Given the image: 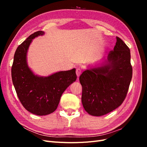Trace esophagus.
Returning a JSON list of instances; mask_svg holds the SVG:
<instances>
[{
  "label": "esophagus",
  "mask_w": 147,
  "mask_h": 147,
  "mask_svg": "<svg viewBox=\"0 0 147 147\" xmlns=\"http://www.w3.org/2000/svg\"><path fill=\"white\" fill-rule=\"evenodd\" d=\"M81 72H82V70L78 68L76 69V74H77V76L78 77H80V74H81Z\"/></svg>",
  "instance_id": "esophagus-1"
}]
</instances>
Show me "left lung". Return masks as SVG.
Listing matches in <instances>:
<instances>
[{"mask_svg":"<svg viewBox=\"0 0 147 147\" xmlns=\"http://www.w3.org/2000/svg\"><path fill=\"white\" fill-rule=\"evenodd\" d=\"M132 76L130 50L117 37L116 45L107 57L86 69L79 78L86 112L100 117L117 109L125 99Z\"/></svg>","mask_w":147,"mask_h":147,"instance_id":"8db88e82","label":"left lung"}]
</instances>
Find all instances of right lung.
Returning a JSON list of instances; mask_svg holds the SVG:
<instances>
[{
	"instance_id": "right-lung-1",
	"label": "right lung",
	"mask_w": 147,
	"mask_h": 147,
	"mask_svg": "<svg viewBox=\"0 0 147 147\" xmlns=\"http://www.w3.org/2000/svg\"><path fill=\"white\" fill-rule=\"evenodd\" d=\"M44 34L43 31L35 32L17 48L11 67L13 84L21 103L28 112L38 116L55 112L63 93L77 80L75 68L44 77L35 74L29 67V46L33 39Z\"/></svg>"
}]
</instances>
